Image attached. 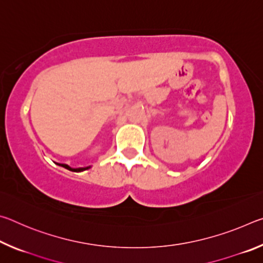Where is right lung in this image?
Instances as JSON below:
<instances>
[{
	"label": "right lung",
	"instance_id": "right-lung-1",
	"mask_svg": "<svg viewBox=\"0 0 263 263\" xmlns=\"http://www.w3.org/2000/svg\"><path fill=\"white\" fill-rule=\"evenodd\" d=\"M57 164H59V166H61V167H64V168H66V169H68V171H70V172H77V173H79V172H83V171H87V169H89L90 168V166L89 167H80V168H72V167H69L68 164H66V163H57Z\"/></svg>",
	"mask_w": 263,
	"mask_h": 263
}]
</instances>
